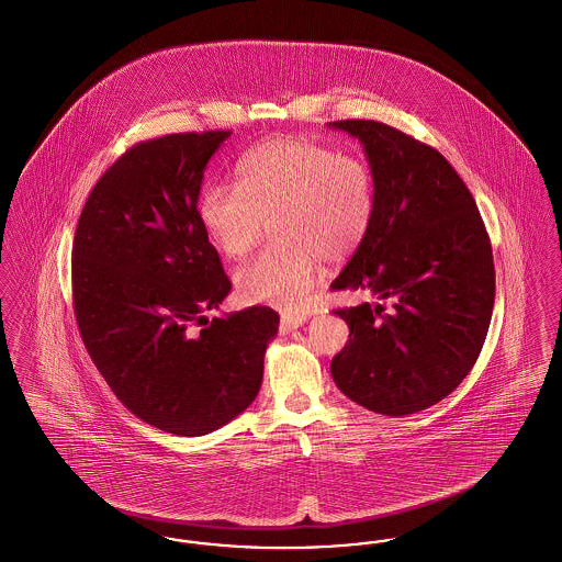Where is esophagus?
Returning <instances> with one entry per match:
<instances>
[{"label":"esophagus","mask_w":562,"mask_h":562,"mask_svg":"<svg viewBox=\"0 0 562 562\" xmlns=\"http://www.w3.org/2000/svg\"><path fill=\"white\" fill-rule=\"evenodd\" d=\"M307 321L305 314H282V321H280V333L282 335H289L294 328L303 326Z\"/></svg>","instance_id":"1"}]
</instances>
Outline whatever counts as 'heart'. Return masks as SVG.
<instances>
[{
	"label": "heart",
	"mask_w": 562,
	"mask_h": 562,
	"mask_svg": "<svg viewBox=\"0 0 562 562\" xmlns=\"http://www.w3.org/2000/svg\"><path fill=\"white\" fill-rule=\"evenodd\" d=\"M238 186H206L198 218L232 259L248 255L273 223L278 240L236 273L241 299L296 310L321 261H348L367 238L374 211L371 168L305 138H269L236 166Z\"/></svg>",
	"instance_id": "heart-1"
}]
</instances>
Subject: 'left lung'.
<instances>
[{
  "mask_svg": "<svg viewBox=\"0 0 562 562\" xmlns=\"http://www.w3.org/2000/svg\"><path fill=\"white\" fill-rule=\"evenodd\" d=\"M328 126L362 143L374 183L369 234L330 289L381 301L335 312L349 341L330 373L349 401L413 415L449 396L481 353L495 303L491 240L470 189L434 147L373 120Z\"/></svg>",
  "mask_w": 562,
  "mask_h": 562,
  "instance_id": "1",
  "label": "left lung"
}]
</instances>
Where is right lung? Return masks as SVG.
<instances>
[{
  "mask_svg": "<svg viewBox=\"0 0 562 562\" xmlns=\"http://www.w3.org/2000/svg\"><path fill=\"white\" fill-rule=\"evenodd\" d=\"M232 133L134 145L90 191L71 250L81 341L133 415L204 436L257 398L280 316L261 305L209 321L232 291L198 218L206 164Z\"/></svg>",
  "mask_w": 562,
  "mask_h": 562,
  "instance_id": "add662e5",
  "label": "right lung"
}]
</instances>
